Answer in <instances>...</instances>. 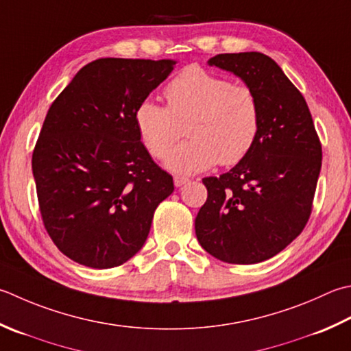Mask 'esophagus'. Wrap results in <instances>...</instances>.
Masks as SVG:
<instances>
[{"label":"esophagus","mask_w":351,"mask_h":351,"mask_svg":"<svg viewBox=\"0 0 351 351\" xmlns=\"http://www.w3.org/2000/svg\"><path fill=\"white\" fill-rule=\"evenodd\" d=\"M189 181H190L189 178H185V176H175V178H173V182H175L176 187H181V185L187 184Z\"/></svg>","instance_id":"1"}]
</instances>
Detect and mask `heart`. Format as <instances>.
<instances>
[{"instance_id":"heart-1","label":"heart","mask_w":351,"mask_h":351,"mask_svg":"<svg viewBox=\"0 0 351 351\" xmlns=\"http://www.w3.org/2000/svg\"><path fill=\"white\" fill-rule=\"evenodd\" d=\"M167 106L143 100L135 108L136 134L147 152L166 158L188 125L191 140L167 158L169 170L191 175L221 162L234 166L251 152L262 128L254 89L201 66H189L164 88Z\"/></svg>"}]
</instances>
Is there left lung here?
<instances>
[{"label": "left lung", "mask_w": 351, "mask_h": 351, "mask_svg": "<svg viewBox=\"0 0 351 351\" xmlns=\"http://www.w3.org/2000/svg\"><path fill=\"white\" fill-rule=\"evenodd\" d=\"M208 64L256 91L262 128L242 161L202 180L208 196L196 216V237L222 262L260 263L304 230L321 170V141L303 94L276 60L248 51L217 54Z\"/></svg>", "instance_id": "obj_1"}]
</instances>
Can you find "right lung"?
<instances>
[{
    "instance_id": "1",
    "label": "right lung",
    "mask_w": 351,
    "mask_h": 351,
    "mask_svg": "<svg viewBox=\"0 0 351 351\" xmlns=\"http://www.w3.org/2000/svg\"><path fill=\"white\" fill-rule=\"evenodd\" d=\"M175 60L89 62L51 103L33 150L39 211L62 254L94 269L138 252L173 178L136 134L135 108Z\"/></svg>"
}]
</instances>
